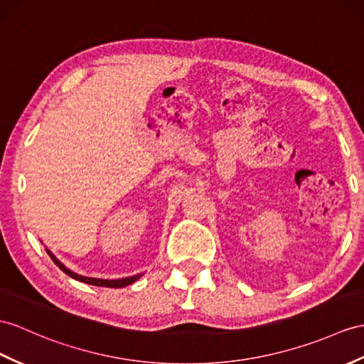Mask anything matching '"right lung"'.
<instances>
[{
  "label": "right lung",
  "mask_w": 364,
  "mask_h": 364,
  "mask_svg": "<svg viewBox=\"0 0 364 364\" xmlns=\"http://www.w3.org/2000/svg\"><path fill=\"white\" fill-rule=\"evenodd\" d=\"M46 252H48V255L50 256V259L54 261V264L57 265V267L61 270V272H65L68 277H70L73 279H77V281H80V282H85V284H90V286H97V287H111V289H120V287H127V286H129V284H132V282H136L140 277H141V273H139V274H134V277H127V278H119V279H103V278H91V277H83V274H78V273H75V272H73L70 269H68L66 265L63 264V262H60L57 258H55V255L52 253L50 250H48L46 249Z\"/></svg>",
  "instance_id": "right-lung-1"
}]
</instances>
